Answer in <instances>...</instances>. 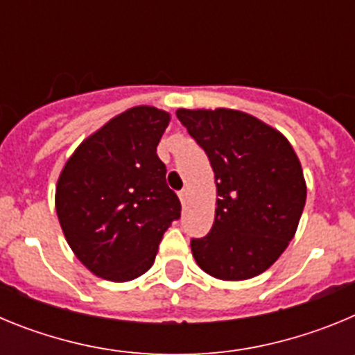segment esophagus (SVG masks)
<instances>
[{
    "instance_id": "34e87169",
    "label": "esophagus",
    "mask_w": 355,
    "mask_h": 355,
    "mask_svg": "<svg viewBox=\"0 0 355 355\" xmlns=\"http://www.w3.org/2000/svg\"><path fill=\"white\" fill-rule=\"evenodd\" d=\"M187 197H188V192H187V190H181V192H180V200H181V205H184V202H187Z\"/></svg>"
}]
</instances>
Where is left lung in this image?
Returning a JSON list of instances; mask_svg holds the SVG:
<instances>
[{
    "label": "left lung",
    "mask_w": 355,
    "mask_h": 355,
    "mask_svg": "<svg viewBox=\"0 0 355 355\" xmlns=\"http://www.w3.org/2000/svg\"><path fill=\"white\" fill-rule=\"evenodd\" d=\"M216 183L213 227L192 238L197 265L222 281L265 272L291 241L304 205L302 167L283 135L236 110H178Z\"/></svg>",
    "instance_id": "obj_1"
}]
</instances>
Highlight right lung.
I'll list each match as a JSON object with an SVG mask.
<instances>
[{
    "label": "right lung",
    "instance_id": "1",
    "mask_svg": "<svg viewBox=\"0 0 355 355\" xmlns=\"http://www.w3.org/2000/svg\"><path fill=\"white\" fill-rule=\"evenodd\" d=\"M171 115L135 106L81 142L56 184V213L72 252L108 281H131L153 266L181 202L156 155Z\"/></svg>",
    "mask_w": 355,
    "mask_h": 355
}]
</instances>
